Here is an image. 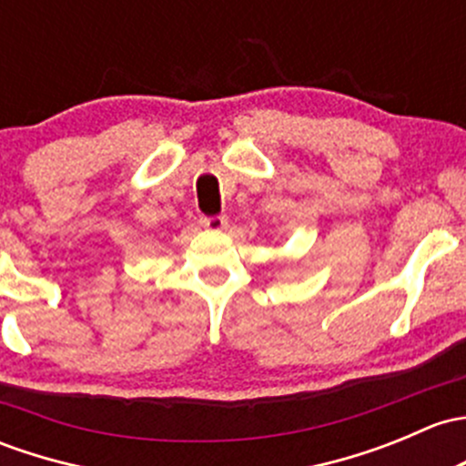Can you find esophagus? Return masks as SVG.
<instances>
[{"label":"esophagus","instance_id":"obj_1","mask_svg":"<svg viewBox=\"0 0 466 466\" xmlns=\"http://www.w3.org/2000/svg\"><path fill=\"white\" fill-rule=\"evenodd\" d=\"M200 225L208 229H223L228 225V218L220 217V214H217V217H203L200 218Z\"/></svg>","mask_w":466,"mask_h":466}]
</instances>
